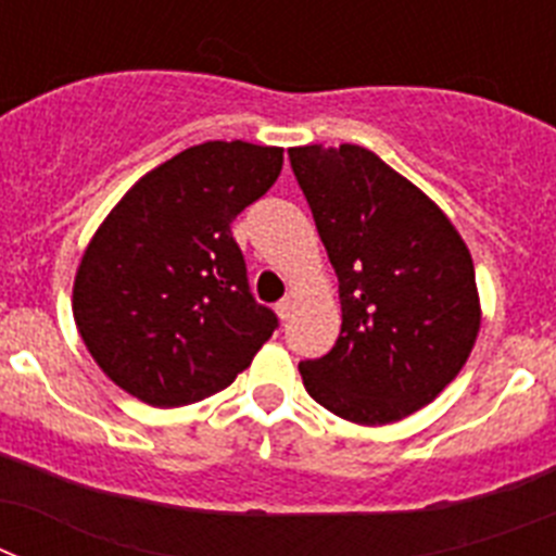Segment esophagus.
I'll use <instances>...</instances> for the list:
<instances>
[{"label":"esophagus","mask_w":556,"mask_h":556,"mask_svg":"<svg viewBox=\"0 0 556 556\" xmlns=\"http://www.w3.org/2000/svg\"><path fill=\"white\" fill-rule=\"evenodd\" d=\"M292 308H294L292 298H283V301L278 303V306H275V312H278V317H281V320H289V314H292Z\"/></svg>","instance_id":"1"}]
</instances>
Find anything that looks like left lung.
<instances>
[{
    "mask_svg": "<svg viewBox=\"0 0 556 556\" xmlns=\"http://www.w3.org/2000/svg\"><path fill=\"white\" fill-rule=\"evenodd\" d=\"M339 278L342 328L301 362L308 395L358 426L431 404L459 376L481 328L473 258L443 208L358 144L289 150Z\"/></svg>",
    "mask_w": 556,
    "mask_h": 556,
    "instance_id": "obj_1",
    "label": "left lung"
}]
</instances>
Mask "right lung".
I'll list each match as a JSON object with an SVG mask.
<instances>
[{"instance_id": "obj_1", "label": "right lung", "mask_w": 556, "mask_h": 556, "mask_svg": "<svg viewBox=\"0 0 556 556\" xmlns=\"http://www.w3.org/2000/svg\"><path fill=\"white\" fill-rule=\"evenodd\" d=\"M281 147L205 141L113 205L77 264L72 314L113 384L172 409L225 390L273 337L230 223L267 194Z\"/></svg>"}]
</instances>
